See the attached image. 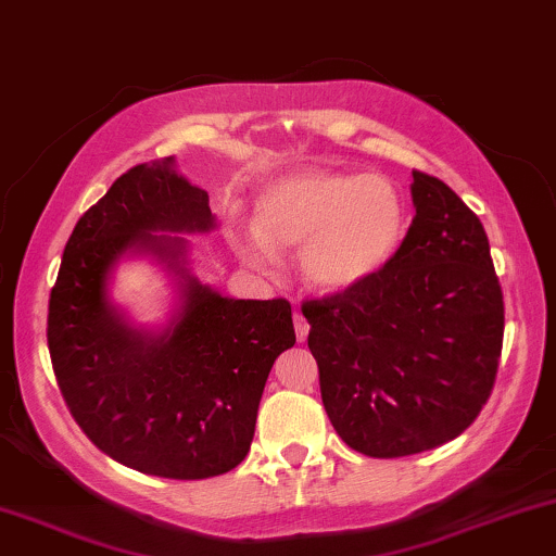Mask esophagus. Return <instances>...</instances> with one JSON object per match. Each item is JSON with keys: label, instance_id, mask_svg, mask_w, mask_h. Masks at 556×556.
Masks as SVG:
<instances>
[{"label": "esophagus", "instance_id": "34e87169", "mask_svg": "<svg viewBox=\"0 0 556 556\" xmlns=\"http://www.w3.org/2000/svg\"><path fill=\"white\" fill-rule=\"evenodd\" d=\"M294 332H298L300 343H305L307 332H309V325H307V320L300 313H294Z\"/></svg>", "mask_w": 556, "mask_h": 556}]
</instances>
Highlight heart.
I'll use <instances>...</instances> for the list:
<instances>
[{
	"mask_svg": "<svg viewBox=\"0 0 556 556\" xmlns=\"http://www.w3.org/2000/svg\"><path fill=\"white\" fill-rule=\"evenodd\" d=\"M406 233V205L381 175L305 169L271 182L254 205V228L233 226L231 241L256 269L274 249L300 251V269L320 292H348L396 256Z\"/></svg>",
	"mask_w": 556,
	"mask_h": 556,
	"instance_id": "obj_1",
	"label": "heart"
}]
</instances>
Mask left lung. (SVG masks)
I'll list each match as a JSON object with an SVG mask.
<instances>
[{"mask_svg": "<svg viewBox=\"0 0 556 556\" xmlns=\"http://www.w3.org/2000/svg\"><path fill=\"white\" fill-rule=\"evenodd\" d=\"M412 177L417 216L387 269L302 302L325 412L368 457L455 440L498 374L503 292L483 224L438 177Z\"/></svg>", "mask_w": 556, "mask_h": 556, "instance_id": "1", "label": "left lung"}]
</instances>
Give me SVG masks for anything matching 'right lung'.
I'll return each instance as SVG.
<instances>
[{
  "mask_svg": "<svg viewBox=\"0 0 556 556\" xmlns=\"http://www.w3.org/2000/svg\"><path fill=\"white\" fill-rule=\"evenodd\" d=\"M213 224L208 192L173 157L131 167L80 216L50 292V361L73 419L101 453L147 476L233 470L254 440L266 376L294 345L285 298H224L188 271L185 239L154 233ZM129 250L178 274L181 307L165 331H139L110 305V269Z\"/></svg>",
  "mask_w": 556,
  "mask_h": 556,
  "instance_id": "add662e5",
  "label": "right lung"
}]
</instances>
